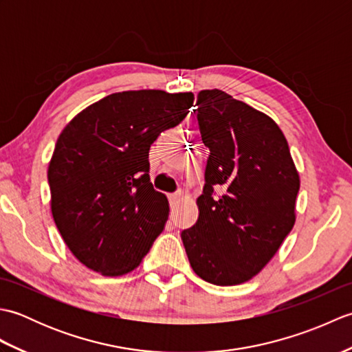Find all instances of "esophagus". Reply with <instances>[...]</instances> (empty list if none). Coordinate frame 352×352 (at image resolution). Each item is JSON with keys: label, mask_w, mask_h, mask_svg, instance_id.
<instances>
[{"label": "esophagus", "mask_w": 352, "mask_h": 352, "mask_svg": "<svg viewBox=\"0 0 352 352\" xmlns=\"http://www.w3.org/2000/svg\"><path fill=\"white\" fill-rule=\"evenodd\" d=\"M182 198H183V192L182 190L180 192H175V193H170V195H169L170 206H175V204L180 203Z\"/></svg>", "instance_id": "1"}]
</instances>
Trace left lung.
<instances>
[{"instance_id": "8db88e82", "label": "left lung", "mask_w": 352, "mask_h": 352, "mask_svg": "<svg viewBox=\"0 0 352 352\" xmlns=\"http://www.w3.org/2000/svg\"><path fill=\"white\" fill-rule=\"evenodd\" d=\"M197 106L210 154L198 221L182 241L198 276L234 286L257 275L294 228L300 175L267 115L218 89L201 91Z\"/></svg>"}]
</instances>
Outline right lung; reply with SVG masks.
I'll list each match as a JSON object with an SVG mask.
<instances>
[{"mask_svg": "<svg viewBox=\"0 0 352 352\" xmlns=\"http://www.w3.org/2000/svg\"><path fill=\"white\" fill-rule=\"evenodd\" d=\"M193 94H111L65 126L48 166L51 212L65 243L92 271L131 272L168 221L149 182V146L180 124Z\"/></svg>", "mask_w": 352, "mask_h": 352, "instance_id": "add662e5", "label": "right lung"}]
</instances>
